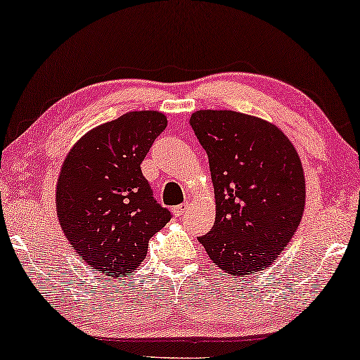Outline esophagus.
I'll use <instances>...</instances> for the list:
<instances>
[{
    "label": "esophagus",
    "instance_id": "obj_1",
    "mask_svg": "<svg viewBox=\"0 0 360 360\" xmlns=\"http://www.w3.org/2000/svg\"><path fill=\"white\" fill-rule=\"evenodd\" d=\"M188 209V204L185 202V204H180V205H175V207H174V215L175 217H181V215H184L185 214V210Z\"/></svg>",
    "mask_w": 360,
    "mask_h": 360
}]
</instances>
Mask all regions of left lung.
I'll use <instances>...</instances> for the list:
<instances>
[{
    "label": "left lung",
    "instance_id": "8db88e82",
    "mask_svg": "<svg viewBox=\"0 0 360 360\" xmlns=\"http://www.w3.org/2000/svg\"><path fill=\"white\" fill-rule=\"evenodd\" d=\"M209 156L215 223L199 238L220 269L249 276L274 263L302 221L306 199L295 146L273 122L231 110L190 117Z\"/></svg>",
    "mask_w": 360,
    "mask_h": 360
}]
</instances>
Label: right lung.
Instances as JSON below:
<instances>
[{
    "label": "right lung",
    "instance_id": "obj_1",
    "mask_svg": "<svg viewBox=\"0 0 360 360\" xmlns=\"http://www.w3.org/2000/svg\"><path fill=\"white\" fill-rule=\"evenodd\" d=\"M166 127L164 113L131 111L91 129L65 158L56 186L58 223L92 271L126 278L172 217L153 199L140 169Z\"/></svg>",
    "mask_w": 360,
    "mask_h": 360
}]
</instances>
